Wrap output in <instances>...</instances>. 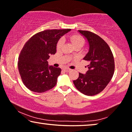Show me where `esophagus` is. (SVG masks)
Here are the masks:
<instances>
[{
  "mask_svg": "<svg viewBox=\"0 0 132 132\" xmlns=\"http://www.w3.org/2000/svg\"><path fill=\"white\" fill-rule=\"evenodd\" d=\"M63 70L64 72H69L71 70V69H69V68H64V69H63Z\"/></svg>",
  "mask_w": 132,
  "mask_h": 132,
  "instance_id": "esophagus-1",
  "label": "esophagus"
}]
</instances>
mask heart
Listing matches in <instances>:
<instances>
[{
    "label": "heart",
    "mask_w": 132,
    "mask_h": 132,
    "mask_svg": "<svg viewBox=\"0 0 132 132\" xmlns=\"http://www.w3.org/2000/svg\"><path fill=\"white\" fill-rule=\"evenodd\" d=\"M69 38L70 40H71L73 44V45L75 46L79 45H82V46L84 45V39L82 36H80V35H72V36H70ZM63 43H64V40L63 39H61L59 40L57 44V49L58 50L60 49V48L62 47L63 45Z\"/></svg>",
    "instance_id": "obj_1"
}]
</instances>
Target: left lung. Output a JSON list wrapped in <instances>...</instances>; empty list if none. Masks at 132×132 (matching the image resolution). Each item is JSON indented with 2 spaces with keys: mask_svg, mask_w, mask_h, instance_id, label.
<instances>
[{
  "mask_svg": "<svg viewBox=\"0 0 132 132\" xmlns=\"http://www.w3.org/2000/svg\"><path fill=\"white\" fill-rule=\"evenodd\" d=\"M87 38L89 51L83 59L89 62L85 74L79 73L73 81L78 90L87 96L99 94L110 82L115 70L114 56L106 42L99 36L90 31L78 30Z\"/></svg>",
  "mask_w": 132,
  "mask_h": 132,
  "instance_id": "left-lung-1",
  "label": "left lung"
}]
</instances>
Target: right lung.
<instances>
[{
    "instance_id": "add662e5",
    "label": "right lung",
    "mask_w": 132,
    "mask_h": 132,
    "mask_svg": "<svg viewBox=\"0 0 132 132\" xmlns=\"http://www.w3.org/2000/svg\"><path fill=\"white\" fill-rule=\"evenodd\" d=\"M70 30H45L36 33L26 42L18 57V67L23 84L30 90L44 93L56 85L62 70L48 66L47 60L56 53L61 36Z\"/></svg>"
}]
</instances>
